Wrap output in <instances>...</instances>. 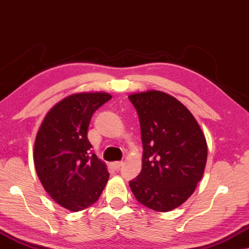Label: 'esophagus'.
I'll use <instances>...</instances> for the list:
<instances>
[{
  "label": "esophagus",
  "instance_id": "esophagus-1",
  "mask_svg": "<svg viewBox=\"0 0 249 249\" xmlns=\"http://www.w3.org/2000/svg\"><path fill=\"white\" fill-rule=\"evenodd\" d=\"M122 166H123V161H115V162L111 163V167H113L114 169H116V170L120 169Z\"/></svg>",
  "mask_w": 249,
  "mask_h": 249
}]
</instances>
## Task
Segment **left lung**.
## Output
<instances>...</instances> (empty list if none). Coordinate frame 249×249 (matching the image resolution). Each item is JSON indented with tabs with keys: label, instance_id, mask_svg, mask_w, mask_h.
I'll return each instance as SVG.
<instances>
[{
	"label": "left lung",
	"instance_id": "left-lung-1",
	"mask_svg": "<svg viewBox=\"0 0 249 249\" xmlns=\"http://www.w3.org/2000/svg\"><path fill=\"white\" fill-rule=\"evenodd\" d=\"M138 111L143 144L142 169L129 181L146 208L168 212L194 193L204 174L208 144L204 133L180 101L162 91L128 96Z\"/></svg>",
	"mask_w": 249,
	"mask_h": 249
}]
</instances>
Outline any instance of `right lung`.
I'll return each instance as SVG.
<instances>
[{
	"mask_svg": "<svg viewBox=\"0 0 249 249\" xmlns=\"http://www.w3.org/2000/svg\"><path fill=\"white\" fill-rule=\"evenodd\" d=\"M111 98L106 92H80L58 101L46 114L35 140L34 162L45 191L69 211L97 202L109 173L90 151L87 138L92 114Z\"/></svg>",
	"mask_w": 249,
	"mask_h": 249,
	"instance_id": "add662e5",
	"label": "right lung"
}]
</instances>
